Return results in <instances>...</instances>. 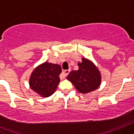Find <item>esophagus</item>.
I'll return each mask as SVG.
<instances>
[{
	"mask_svg": "<svg viewBox=\"0 0 134 134\" xmlns=\"http://www.w3.org/2000/svg\"><path fill=\"white\" fill-rule=\"evenodd\" d=\"M69 72H70V70H64V71H63V72H62V74H63V75H64V76H67V75H68V74H69Z\"/></svg>",
	"mask_w": 134,
	"mask_h": 134,
	"instance_id": "1",
	"label": "esophagus"
}]
</instances>
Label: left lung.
Returning <instances> with one entry per match:
<instances>
[{
  "mask_svg": "<svg viewBox=\"0 0 134 134\" xmlns=\"http://www.w3.org/2000/svg\"><path fill=\"white\" fill-rule=\"evenodd\" d=\"M81 60L82 62L78 63V70L71 71L67 79L80 93L86 94L99 87L101 83V75L92 61L86 58H82Z\"/></svg>",
  "mask_w": 134,
  "mask_h": 134,
  "instance_id": "left-lung-1",
  "label": "left lung"
}]
</instances>
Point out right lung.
I'll return each instance as SVG.
<instances>
[{
    "mask_svg": "<svg viewBox=\"0 0 134 134\" xmlns=\"http://www.w3.org/2000/svg\"><path fill=\"white\" fill-rule=\"evenodd\" d=\"M62 71L57 64L45 62L35 69L30 77V86L42 97H48L55 92Z\"/></svg>",
    "mask_w": 134,
    "mask_h": 134,
    "instance_id": "add662e5",
    "label": "right lung"
}]
</instances>
